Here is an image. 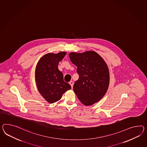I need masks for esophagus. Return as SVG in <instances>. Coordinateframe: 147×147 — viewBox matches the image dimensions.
Wrapping results in <instances>:
<instances>
[{"label": "esophagus", "mask_w": 147, "mask_h": 147, "mask_svg": "<svg viewBox=\"0 0 147 147\" xmlns=\"http://www.w3.org/2000/svg\"><path fill=\"white\" fill-rule=\"evenodd\" d=\"M69 84H70V85H71V88H72V87H73V85H74V82H73L72 81H70V82H69Z\"/></svg>", "instance_id": "obj_1"}]
</instances>
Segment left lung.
Wrapping results in <instances>:
<instances>
[{
	"mask_svg": "<svg viewBox=\"0 0 147 147\" xmlns=\"http://www.w3.org/2000/svg\"><path fill=\"white\" fill-rule=\"evenodd\" d=\"M69 57L77 67L79 79L73 89L79 101L85 105H93L100 100L108 90L109 70L105 61L94 51L83 53L72 52Z\"/></svg>",
	"mask_w": 147,
	"mask_h": 147,
	"instance_id": "8db88e82",
	"label": "left lung"
}]
</instances>
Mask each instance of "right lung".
<instances>
[{
    "instance_id": "add662e5",
    "label": "right lung",
    "mask_w": 147,
    "mask_h": 147,
    "mask_svg": "<svg viewBox=\"0 0 147 147\" xmlns=\"http://www.w3.org/2000/svg\"><path fill=\"white\" fill-rule=\"evenodd\" d=\"M66 53H48L42 57L37 65L35 72L37 86L40 93L49 103L60 100L64 92L71 88L69 83L64 82L63 74L57 67Z\"/></svg>"
}]
</instances>
